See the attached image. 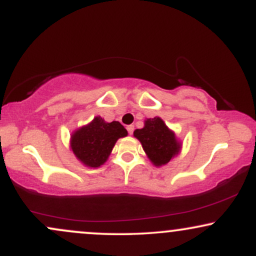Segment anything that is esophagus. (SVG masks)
<instances>
[{"instance_id":"34e87169","label":"esophagus","mask_w":256,"mask_h":256,"mask_svg":"<svg viewBox=\"0 0 256 256\" xmlns=\"http://www.w3.org/2000/svg\"><path fill=\"white\" fill-rule=\"evenodd\" d=\"M128 128V134H134V125H128V128Z\"/></svg>"}]
</instances>
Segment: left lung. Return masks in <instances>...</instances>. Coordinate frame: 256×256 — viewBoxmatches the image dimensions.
Instances as JSON below:
<instances>
[{
  "label": "left lung",
  "instance_id": "1",
  "mask_svg": "<svg viewBox=\"0 0 256 256\" xmlns=\"http://www.w3.org/2000/svg\"><path fill=\"white\" fill-rule=\"evenodd\" d=\"M134 136L142 143L146 154L155 166L166 165L180 150V143L174 132L158 116L146 119L144 128L134 130Z\"/></svg>",
  "mask_w": 256,
  "mask_h": 256
}]
</instances>
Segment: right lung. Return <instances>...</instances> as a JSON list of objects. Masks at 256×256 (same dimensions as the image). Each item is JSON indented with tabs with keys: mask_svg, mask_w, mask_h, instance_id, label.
<instances>
[{
	"mask_svg": "<svg viewBox=\"0 0 256 256\" xmlns=\"http://www.w3.org/2000/svg\"><path fill=\"white\" fill-rule=\"evenodd\" d=\"M128 136L126 128L119 122H106L101 116L78 128L71 136L72 152L88 167H100L107 161L119 138Z\"/></svg>",
	"mask_w": 256,
	"mask_h": 256,
	"instance_id": "add662e5",
	"label": "right lung"
}]
</instances>
